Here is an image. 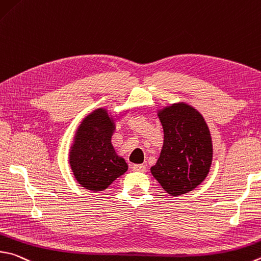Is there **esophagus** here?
Listing matches in <instances>:
<instances>
[{"mask_svg":"<svg viewBox=\"0 0 261 261\" xmlns=\"http://www.w3.org/2000/svg\"><path fill=\"white\" fill-rule=\"evenodd\" d=\"M132 169H134L135 171L144 172V171H146V165H144V164H134V165H132Z\"/></svg>","mask_w":261,"mask_h":261,"instance_id":"obj_1","label":"esophagus"}]
</instances>
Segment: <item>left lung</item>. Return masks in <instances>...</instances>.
Segmentation results:
<instances>
[{
	"label": "left lung",
	"mask_w": 261,
	"mask_h": 261,
	"mask_svg": "<svg viewBox=\"0 0 261 261\" xmlns=\"http://www.w3.org/2000/svg\"><path fill=\"white\" fill-rule=\"evenodd\" d=\"M164 140L160 158L150 168L169 195L179 196L196 188L212 163V138L204 117L184 101L158 110Z\"/></svg>",
	"instance_id": "obj_1"
}]
</instances>
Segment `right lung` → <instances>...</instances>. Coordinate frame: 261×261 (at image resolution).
<instances>
[{"mask_svg": "<svg viewBox=\"0 0 261 261\" xmlns=\"http://www.w3.org/2000/svg\"><path fill=\"white\" fill-rule=\"evenodd\" d=\"M113 115L97 108L80 122L70 145L68 162L76 181L91 192H102L127 171V163L116 153L112 136L116 122L126 114Z\"/></svg>", "mask_w": 261, "mask_h": 261, "instance_id": "obj_1", "label": "right lung"}]
</instances>
